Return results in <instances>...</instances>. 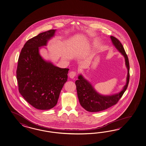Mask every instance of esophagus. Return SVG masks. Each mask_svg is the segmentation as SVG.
<instances>
[{
    "label": "esophagus",
    "mask_w": 146,
    "mask_h": 146,
    "mask_svg": "<svg viewBox=\"0 0 146 146\" xmlns=\"http://www.w3.org/2000/svg\"><path fill=\"white\" fill-rule=\"evenodd\" d=\"M76 73L74 71H71L69 73V76L71 78H74L76 76Z\"/></svg>",
    "instance_id": "34e87169"
}]
</instances>
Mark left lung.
<instances>
[{
    "instance_id": "1",
    "label": "left lung",
    "mask_w": 146,
    "mask_h": 146,
    "mask_svg": "<svg viewBox=\"0 0 146 146\" xmlns=\"http://www.w3.org/2000/svg\"><path fill=\"white\" fill-rule=\"evenodd\" d=\"M111 41L115 47L124 56L125 63L128 73L126 84L120 92L110 96H104L97 92L90 82L80 74L78 80L75 81L78 100L81 106L85 110L91 112H96L106 110L117 103L128 88L129 82V62L123 46L118 39L112 36H110Z\"/></svg>"
}]
</instances>
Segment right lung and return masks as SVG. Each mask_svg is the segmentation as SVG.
I'll return each instance as SVG.
<instances>
[{"label": "right lung", "instance_id": "add662e5", "mask_svg": "<svg viewBox=\"0 0 146 146\" xmlns=\"http://www.w3.org/2000/svg\"><path fill=\"white\" fill-rule=\"evenodd\" d=\"M51 29L28 40L21 49L18 60L16 77L19 92L33 107L49 110L57 103L60 91L68 80V68L56 66L44 60L40 47L55 35Z\"/></svg>", "mask_w": 146, "mask_h": 146}]
</instances>
